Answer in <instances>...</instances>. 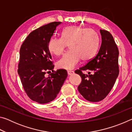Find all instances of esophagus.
<instances>
[{"label": "esophagus", "mask_w": 132, "mask_h": 132, "mask_svg": "<svg viewBox=\"0 0 132 132\" xmlns=\"http://www.w3.org/2000/svg\"><path fill=\"white\" fill-rule=\"evenodd\" d=\"M74 73V71H71V70H68V75H71Z\"/></svg>", "instance_id": "esophagus-1"}]
</instances>
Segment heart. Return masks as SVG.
<instances>
[{"instance_id": "1", "label": "heart", "mask_w": 132, "mask_h": 132, "mask_svg": "<svg viewBox=\"0 0 132 132\" xmlns=\"http://www.w3.org/2000/svg\"><path fill=\"white\" fill-rule=\"evenodd\" d=\"M100 37L93 29L73 26L64 29L62 38L52 37L49 40L48 49L56 56L63 54L68 45L70 52L57 62L59 68L70 70L75 68L81 59L88 61L95 55L99 47Z\"/></svg>"}]
</instances>
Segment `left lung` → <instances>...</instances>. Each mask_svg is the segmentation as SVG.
<instances>
[{
    "mask_svg": "<svg viewBox=\"0 0 132 132\" xmlns=\"http://www.w3.org/2000/svg\"><path fill=\"white\" fill-rule=\"evenodd\" d=\"M101 44L95 56L86 65L75 71L81 77L78 90L90 102L104 100L110 92L119 75V51L112 35L108 31L100 30ZM88 70V75L82 71Z\"/></svg>",
    "mask_w": 132,
    "mask_h": 132,
    "instance_id": "obj_1",
    "label": "left lung"
}]
</instances>
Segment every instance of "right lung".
<instances>
[{
  "label": "right lung",
  "instance_id": "right-lung-1",
  "mask_svg": "<svg viewBox=\"0 0 132 132\" xmlns=\"http://www.w3.org/2000/svg\"><path fill=\"white\" fill-rule=\"evenodd\" d=\"M61 22H52L32 31L20 50L18 74L28 97L39 104L53 101L61 90L68 73L64 69L53 71L48 43ZM49 76L46 73L50 72Z\"/></svg>",
  "mask_w": 132,
  "mask_h": 132
}]
</instances>
